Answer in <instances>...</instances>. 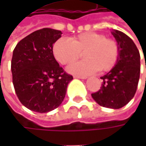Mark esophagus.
<instances>
[{
  "mask_svg": "<svg viewBox=\"0 0 146 146\" xmlns=\"http://www.w3.org/2000/svg\"><path fill=\"white\" fill-rule=\"evenodd\" d=\"M75 78H78V79H82V80H86L88 77L87 76H75Z\"/></svg>",
  "mask_w": 146,
  "mask_h": 146,
  "instance_id": "34e87169",
  "label": "esophagus"
}]
</instances>
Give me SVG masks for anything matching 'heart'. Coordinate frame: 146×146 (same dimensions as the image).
<instances>
[{
    "instance_id": "1",
    "label": "heart",
    "mask_w": 146,
    "mask_h": 146,
    "mask_svg": "<svg viewBox=\"0 0 146 146\" xmlns=\"http://www.w3.org/2000/svg\"><path fill=\"white\" fill-rule=\"evenodd\" d=\"M85 60L70 65L67 70L74 75L88 76L112 69L119 57V47L116 40L106 38L98 32H84L70 40L61 38L54 43V58L62 65H68L80 58V53Z\"/></svg>"
}]
</instances>
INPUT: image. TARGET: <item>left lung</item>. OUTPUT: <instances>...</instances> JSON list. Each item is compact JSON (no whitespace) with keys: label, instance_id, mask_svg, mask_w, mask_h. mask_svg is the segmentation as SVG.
<instances>
[{"label":"left lung","instance_id":"obj_1","mask_svg":"<svg viewBox=\"0 0 146 146\" xmlns=\"http://www.w3.org/2000/svg\"><path fill=\"white\" fill-rule=\"evenodd\" d=\"M111 33L119 44V57L115 66L101 77L102 87L92 93V97L103 107L119 109L128 103L136 93L140 78L141 57L130 37L118 30H113Z\"/></svg>","mask_w":146,"mask_h":146}]
</instances>
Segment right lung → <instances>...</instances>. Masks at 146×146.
I'll return each mask as SVG.
<instances>
[{"label":"right lung","instance_id":"1","mask_svg":"<svg viewBox=\"0 0 146 146\" xmlns=\"http://www.w3.org/2000/svg\"><path fill=\"white\" fill-rule=\"evenodd\" d=\"M62 34L51 28L37 30L21 40L14 49V90L20 102L32 111L46 113L58 108L73 80L53 56V44Z\"/></svg>","mask_w":146,"mask_h":146}]
</instances>
